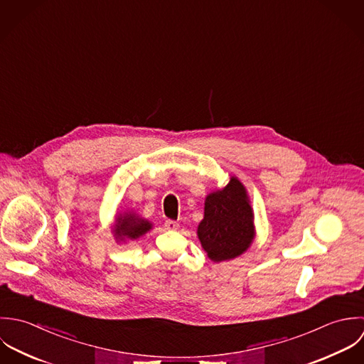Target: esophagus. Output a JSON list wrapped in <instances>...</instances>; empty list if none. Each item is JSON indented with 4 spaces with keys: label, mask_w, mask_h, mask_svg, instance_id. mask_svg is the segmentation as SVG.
Masks as SVG:
<instances>
[{
    "label": "esophagus",
    "mask_w": 364,
    "mask_h": 364,
    "mask_svg": "<svg viewBox=\"0 0 364 364\" xmlns=\"http://www.w3.org/2000/svg\"><path fill=\"white\" fill-rule=\"evenodd\" d=\"M164 226H166V229H168V230H177L178 229V223L176 222V220H171V219H167L166 222H164Z\"/></svg>",
    "instance_id": "obj_1"
}]
</instances>
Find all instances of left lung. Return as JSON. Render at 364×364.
I'll list each match as a JSON object with an SVG mask.
<instances>
[{
  "mask_svg": "<svg viewBox=\"0 0 364 364\" xmlns=\"http://www.w3.org/2000/svg\"><path fill=\"white\" fill-rule=\"evenodd\" d=\"M198 239L213 262L240 256L255 237L253 210L245 186L236 178L207 196Z\"/></svg>",
  "mask_w": 364,
  "mask_h": 364,
  "instance_id": "left-lung-1",
  "label": "left lung"
}]
</instances>
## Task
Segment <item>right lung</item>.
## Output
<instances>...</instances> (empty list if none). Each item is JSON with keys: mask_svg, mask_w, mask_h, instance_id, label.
Segmentation results:
<instances>
[{"mask_svg": "<svg viewBox=\"0 0 364 364\" xmlns=\"http://www.w3.org/2000/svg\"><path fill=\"white\" fill-rule=\"evenodd\" d=\"M150 229H151V223L149 220L142 219L132 213V214H125L124 217L119 215L117 218L114 233L118 240L138 239Z\"/></svg>", "mask_w": 364, "mask_h": 364, "instance_id": "add662e5", "label": "right lung"}]
</instances>
